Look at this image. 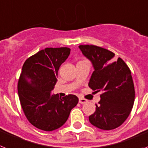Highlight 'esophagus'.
Listing matches in <instances>:
<instances>
[{
  "mask_svg": "<svg viewBox=\"0 0 148 148\" xmlns=\"http://www.w3.org/2000/svg\"><path fill=\"white\" fill-rule=\"evenodd\" d=\"M79 102L83 104V103H85L87 102V100L86 99L83 98V97H79Z\"/></svg>",
  "mask_w": 148,
  "mask_h": 148,
  "instance_id": "34e87169",
  "label": "esophagus"
}]
</instances>
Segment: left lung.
<instances>
[{
	"mask_svg": "<svg viewBox=\"0 0 148 148\" xmlns=\"http://www.w3.org/2000/svg\"><path fill=\"white\" fill-rule=\"evenodd\" d=\"M79 49L92 62L95 71L88 86L101 92L95 112L88 117L99 129L110 130L121 125L129 116L135 100V88L130 70L121 58L103 47L80 45Z\"/></svg>",
	"mask_w": 148,
	"mask_h": 148,
	"instance_id": "1",
	"label": "left lung"
}]
</instances>
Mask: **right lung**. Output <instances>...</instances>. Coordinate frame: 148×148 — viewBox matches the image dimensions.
I'll list each match as a JSON object with an SVG mask.
<instances>
[{"label":"right lung","mask_w":148,"mask_h":148,"mask_svg":"<svg viewBox=\"0 0 148 148\" xmlns=\"http://www.w3.org/2000/svg\"><path fill=\"white\" fill-rule=\"evenodd\" d=\"M69 47H46L24 62L18 92L24 115L32 125L44 131L58 129L68 120L78 97L52 95L60 65L70 54Z\"/></svg>","instance_id":"add662e5"}]
</instances>
